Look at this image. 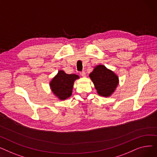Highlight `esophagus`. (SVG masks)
<instances>
[{
  "label": "esophagus",
  "mask_w": 157,
  "mask_h": 157,
  "mask_svg": "<svg viewBox=\"0 0 157 157\" xmlns=\"http://www.w3.org/2000/svg\"><path fill=\"white\" fill-rule=\"evenodd\" d=\"M80 75L82 77H85L86 76V73H85V71H81V72H80Z\"/></svg>",
  "instance_id": "1"
}]
</instances>
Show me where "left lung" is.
Returning a JSON list of instances; mask_svg holds the SVG:
<instances>
[{"mask_svg":"<svg viewBox=\"0 0 157 157\" xmlns=\"http://www.w3.org/2000/svg\"><path fill=\"white\" fill-rule=\"evenodd\" d=\"M98 95L109 97L117 87L118 78L113 71L102 65H97L90 74Z\"/></svg>","mask_w":157,"mask_h":157,"instance_id":"left-lung-1","label":"left lung"}]
</instances>
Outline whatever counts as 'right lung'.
I'll use <instances>...</instances> for the list:
<instances>
[{
  "label": "right lung",
  "mask_w": 157,
  "mask_h": 157,
  "mask_svg": "<svg viewBox=\"0 0 157 157\" xmlns=\"http://www.w3.org/2000/svg\"><path fill=\"white\" fill-rule=\"evenodd\" d=\"M79 77L76 74H68L63 71H59L49 85L53 93L60 100H65L72 95L74 82Z\"/></svg>",
  "instance_id": "1"
}]
</instances>
